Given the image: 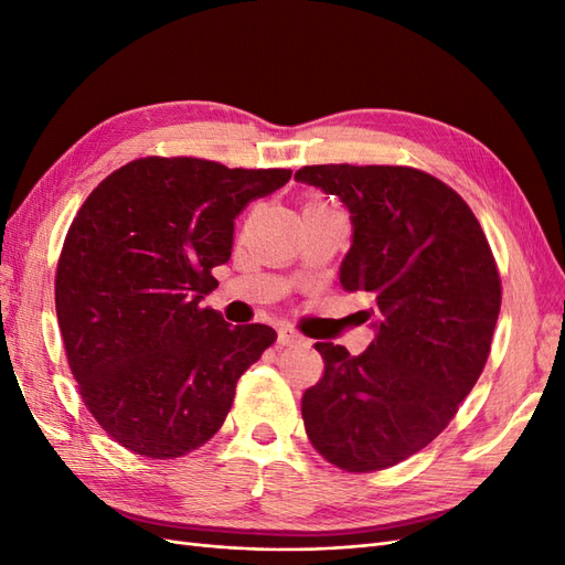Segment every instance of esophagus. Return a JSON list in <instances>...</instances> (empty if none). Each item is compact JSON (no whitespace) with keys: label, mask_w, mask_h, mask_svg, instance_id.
Returning <instances> with one entry per match:
<instances>
[{"label":"esophagus","mask_w":565,"mask_h":565,"mask_svg":"<svg viewBox=\"0 0 565 565\" xmlns=\"http://www.w3.org/2000/svg\"><path fill=\"white\" fill-rule=\"evenodd\" d=\"M299 334L295 332V330H289V328H280V332H278V344L280 347H295V344H299Z\"/></svg>","instance_id":"esophagus-1"}]
</instances>
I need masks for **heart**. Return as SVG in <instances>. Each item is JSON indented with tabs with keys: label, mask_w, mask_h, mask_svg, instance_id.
<instances>
[{
	"label": "heart",
	"mask_w": 565,
	"mask_h": 565,
	"mask_svg": "<svg viewBox=\"0 0 565 565\" xmlns=\"http://www.w3.org/2000/svg\"><path fill=\"white\" fill-rule=\"evenodd\" d=\"M309 207H320V204H316V202H313V204H309Z\"/></svg>",
	"instance_id": "1"
}]
</instances>
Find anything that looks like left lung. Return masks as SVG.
<instances>
[{
  "instance_id": "obj_1",
  "label": "left lung",
  "mask_w": 565,
  "mask_h": 565,
  "mask_svg": "<svg viewBox=\"0 0 565 565\" xmlns=\"http://www.w3.org/2000/svg\"><path fill=\"white\" fill-rule=\"evenodd\" d=\"M295 179L349 210L353 235L339 282L370 297L361 313L374 330L361 355L316 344L324 372L301 398L306 434L339 469H386L429 446L481 377L500 273L469 204L431 174L313 164Z\"/></svg>"
}]
</instances>
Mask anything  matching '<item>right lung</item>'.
Instances as JSON below:
<instances>
[{
    "instance_id": "right-lung-1",
    "label": "right lung",
    "mask_w": 565,
    "mask_h": 565,
    "mask_svg": "<svg viewBox=\"0 0 565 565\" xmlns=\"http://www.w3.org/2000/svg\"><path fill=\"white\" fill-rule=\"evenodd\" d=\"M289 177L141 158L84 200L56 268V316L79 396L122 448L172 459L204 446L276 341L268 324H231L202 299L231 259L235 216Z\"/></svg>"
}]
</instances>
